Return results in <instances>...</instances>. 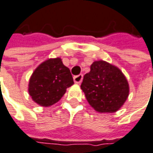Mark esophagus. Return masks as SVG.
Masks as SVG:
<instances>
[{
    "instance_id": "1",
    "label": "esophagus",
    "mask_w": 153,
    "mask_h": 153,
    "mask_svg": "<svg viewBox=\"0 0 153 153\" xmlns=\"http://www.w3.org/2000/svg\"><path fill=\"white\" fill-rule=\"evenodd\" d=\"M82 79H83V75H82V74H79V75L74 76V82L76 84L81 83Z\"/></svg>"
}]
</instances>
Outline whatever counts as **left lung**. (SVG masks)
<instances>
[{
  "instance_id": "obj_1",
  "label": "left lung",
  "mask_w": 153,
  "mask_h": 153,
  "mask_svg": "<svg viewBox=\"0 0 153 153\" xmlns=\"http://www.w3.org/2000/svg\"><path fill=\"white\" fill-rule=\"evenodd\" d=\"M80 87L90 105L102 113L119 110L129 92L128 83L121 70L103 61L91 64Z\"/></svg>"
}]
</instances>
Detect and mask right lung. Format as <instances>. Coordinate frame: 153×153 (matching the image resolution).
Returning <instances> with one entry per match:
<instances>
[{
	"instance_id": "1",
	"label": "right lung",
	"mask_w": 153,
	"mask_h": 153,
	"mask_svg": "<svg viewBox=\"0 0 153 153\" xmlns=\"http://www.w3.org/2000/svg\"><path fill=\"white\" fill-rule=\"evenodd\" d=\"M73 84L69 68L64 66L62 60L49 59L33 72L29 82V94L37 104L47 107L57 103Z\"/></svg>"
}]
</instances>
